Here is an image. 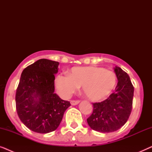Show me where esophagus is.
Segmentation results:
<instances>
[{
  "label": "esophagus",
  "mask_w": 152,
  "mask_h": 152,
  "mask_svg": "<svg viewBox=\"0 0 152 152\" xmlns=\"http://www.w3.org/2000/svg\"><path fill=\"white\" fill-rule=\"evenodd\" d=\"M80 103V100H72L70 101V104L72 105H77Z\"/></svg>",
  "instance_id": "1"
}]
</instances>
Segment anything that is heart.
Listing matches in <instances>:
<instances>
[{
	"instance_id": "1",
	"label": "heart",
	"mask_w": 152,
	"mask_h": 152,
	"mask_svg": "<svg viewBox=\"0 0 152 152\" xmlns=\"http://www.w3.org/2000/svg\"><path fill=\"white\" fill-rule=\"evenodd\" d=\"M116 83L113 72L95 66L72 68L69 75L60 74L55 80L58 92L63 97H69L82 86L85 96L94 102L105 99L115 88Z\"/></svg>"
}]
</instances>
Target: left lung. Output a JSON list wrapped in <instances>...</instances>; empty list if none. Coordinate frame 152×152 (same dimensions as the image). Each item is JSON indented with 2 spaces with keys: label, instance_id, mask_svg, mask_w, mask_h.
Masks as SVG:
<instances>
[{
  "label": "left lung",
  "instance_id": "left-lung-1",
  "mask_svg": "<svg viewBox=\"0 0 152 152\" xmlns=\"http://www.w3.org/2000/svg\"><path fill=\"white\" fill-rule=\"evenodd\" d=\"M114 71L118 81L115 92L105 100L93 103V113L87 118L90 127L99 132L119 129L127 121L132 110L134 87L129 76L117 66Z\"/></svg>",
  "mask_w": 152,
  "mask_h": 152
}]
</instances>
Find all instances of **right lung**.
<instances>
[{"label":"right lung","mask_w":152,"mask_h":152,"mask_svg":"<svg viewBox=\"0 0 152 152\" xmlns=\"http://www.w3.org/2000/svg\"><path fill=\"white\" fill-rule=\"evenodd\" d=\"M59 63L41 59L22 72L16 93V109L20 121L39 134L56 130L70 102L61 99L55 91V74Z\"/></svg>","instance_id":"obj_1"}]
</instances>
